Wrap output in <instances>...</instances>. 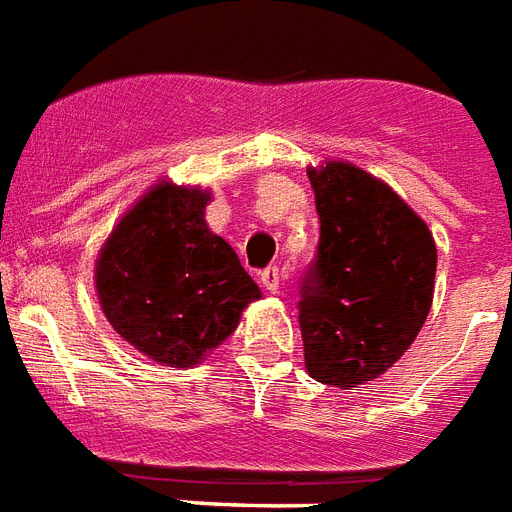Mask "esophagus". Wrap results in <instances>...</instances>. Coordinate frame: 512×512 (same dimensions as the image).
<instances>
[{
    "mask_svg": "<svg viewBox=\"0 0 512 512\" xmlns=\"http://www.w3.org/2000/svg\"><path fill=\"white\" fill-rule=\"evenodd\" d=\"M261 285L269 290V293H280V285H282V272L277 267H267V269H261V275H259Z\"/></svg>",
    "mask_w": 512,
    "mask_h": 512,
    "instance_id": "obj_1",
    "label": "esophagus"
}]
</instances>
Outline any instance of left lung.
Wrapping results in <instances>:
<instances>
[{"instance_id": "8db88e82", "label": "left lung", "mask_w": 512, "mask_h": 512, "mask_svg": "<svg viewBox=\"0 0 512 512\" xmlns=\"http://www.w3.org/2000/svg\"><path fill=\"white\" fill-rule=\"evenodd\" d=\"M317 259L298 301L306 370L335 388L378 378L431 312L436 243L386 182L343 161L309 169Z\"/></svg>"}]
</instances>
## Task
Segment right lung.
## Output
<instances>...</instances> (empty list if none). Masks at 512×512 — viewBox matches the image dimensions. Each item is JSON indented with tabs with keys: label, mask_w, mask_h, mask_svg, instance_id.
I'll return each instance as SVG.
<instances>
[{
	"label": "right lung",
	"mask_w": 512,
	"mask_h": 512,
	"mask_svg": "<svg viewBox=\"0 0 512 512\" xmlns=\"http://www.w3.org/2000/svg\"><path fill=\"white\" fill-rule=\"evenodd\" d=\"M211 192L161 182L105 240L94 267L108 322L145 357L192 367L261 298L230 243L208 230Z\"/></svg>",
	"instance_id": "1"
}]
</instances>
